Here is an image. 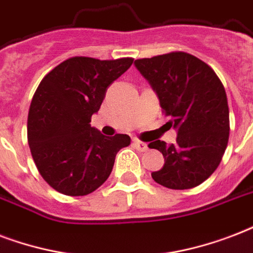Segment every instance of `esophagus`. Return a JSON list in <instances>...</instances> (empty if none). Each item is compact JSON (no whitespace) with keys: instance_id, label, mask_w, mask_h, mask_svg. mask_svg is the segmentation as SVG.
<instances>
[{"instance_id":"obj_1","label":"esophagus","mask_w":253,"mask_h":253,"mask_svg":"<svg viewBox=\"0 0 253 253\" xmlns=\"http://www.w3.org/2000/svg\"><path fill=\"white\" fill-rule=\"evenodd\" d=\"M133 146L137 149V150H140V152H146L148 150V145L142 142V141H138V140H133Z\"/></svg>"}]
</instances>
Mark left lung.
I'll return each instance as SVG.
<instances>
[{
    "mask_svg": "<svg viewBox=\"0 0 253 253\" xmlns=\"http://www.w3.org/2000/svg\"><path fill=\"white\" fill-rule=\"evenodd\" d=\"M160 99L177 141L149 144L165 158L152 177L168 189H191L205 182L222 161L230 136V112L222 82L214 70L187 52L134 60Z\"/></svg>",
    "mask_w": 253,
    "mask_h": 253,
    "instance_id": "1",
    "label": "left lung"
}]
</instances>
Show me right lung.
<instances>
[{
    "label": "right lung",
    "mask_w": 253,
    "mask_h": 253,
    "mask_svg": "<svg viewBox=\"0 0 253 253\" xmlns=\"http://www.w3.org/2000/svg\"><path fill=\"white\" fill-rule=\"evenodd\" d=\"M133 63L132 58L99 60L75 56L42 79L31 100L27 140L43 179L56 191L80 197L108 179L128 134L107 137L91 126L107 89Z\"/></svg>",
    "instance_id": "add662e5"
}]
</instances>
